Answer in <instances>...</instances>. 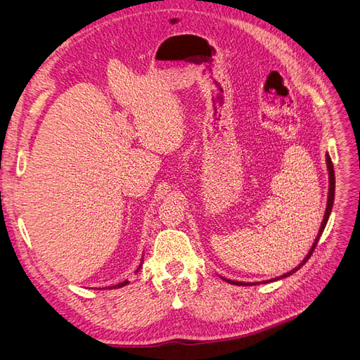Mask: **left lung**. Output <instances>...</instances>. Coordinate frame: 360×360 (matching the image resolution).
<instances>
[{"label": "left lung", "mask_w": 360, "mask_h": 360, "mask_svg": "<svg viewBox=\"0 0 360 360\" xmlns=\"http://www.w3.org/2000/svg\"><path fill=\"white\" fill-rule=\"evenodd\" d=\"M326 162H328V169H329V198H328V207H326V213H324V219H323V222H321V226H320V233H319V236H317V238H315V242H314V245H312V248H311V250H309V254L307 255V258H304L302 263L299 264V267H296V269H292L291 271H288V274H285V275H282V276H279L278 279H282V278H287V276H290V275H292L294 271H297L304 263H307V261L309 259V257L312 255V252L315 250V248H317V243H319V240H320V236H321V233L324 231V226H326V224H328V219H329V216H330V212H332V205H333V200H335V171H333V163H332V160H330V158H329V155H328V158H326ZM226 282H230V284H236V285H248V284H243V282H234V281H230V279H225ZM274 281V279H271Z\"/></svg>", "instance_id": "left-lung-1"}]
</instances>
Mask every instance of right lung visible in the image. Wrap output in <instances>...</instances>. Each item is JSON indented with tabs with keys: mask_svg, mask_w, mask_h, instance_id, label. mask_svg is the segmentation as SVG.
I'll list each match as a JSON object with an SVG mask.
<instances>
[{
	"mask_svg": "<svg viewBox=\"0 0 360 360\" xmlns=\"http://www.w3.org/2000/svg\"><path fill=\"white\" fill-rule=\"evenodd\" d=\"M127 284V281H124V282H122V284H118V285H115V287H123V285H126ZM114 287V288H115Z\"/></svg>",
	"mask_w": 360,
	"mask_h": 360,
	"instance_id": "1",
	"label": "right lung"
}]
</instances>
